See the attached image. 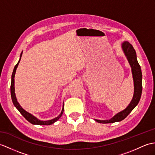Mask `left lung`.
<instances>
[{
    "label": "left lung",
    "mask_w": 155,
    "mask_h": 155,
    "mask_svg": "<svg viewBox=\"0 0 155 155\" xmlns=\"http://www.w3.org/2000/svg\"><path fill=\"white\" fill-rule=\"evenodd\" d=\"M122 49L126 55L127 58L130 65L131 67V71L133 74V78L134 81V94L133 99L129 106L124 110L121 112L117 114L116 116L109 120H95L96 121L100 124H110L114 122L120 121L124 120L128 115L131 113V111L135 108V107L137 105L142 93V73L141 67L137 59L136 52L131 44L128 41H125L122 44Z\"/></svg>",
    "instance_id": "8db88e82"
}]
</instances>
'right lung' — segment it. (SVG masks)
I'll list each match as a JSON object with an SVG mask.
<instances>
[{
  "mask_svg": "<svg viewBox=\"0 0 155 155\" xmlns=\"http://www.w3.org/2000/svg\"><path fill=\"white\" fill-rule=\"evenodd\" d=\"M21 54L20 55V58L18 62L16 64L15 67L14 68V70L12 72V79H11V85H10V93H11V98H12V102L14 104V106H15L16 108L18 109L20 111V113L22 115V116L25 117L26 120H28L29 122H30L31 124H34V125H51L53 123H55V121H57V120L62 116V114L63 113V110H64V106H63V109L62 111H61V113L59 115L58 117H57L53 119V120H48V121H40L38 119H37L35 117H34V116H32L31 114H30V113L27 112L26 111H25L22 107L20 106V105L19 104V103L17 102V100L16 98V95H15V92H14V76H15V73H16V70L18 67V63L20 62V61L21 59Z\"/></svg>",
  "mask_w": 155,
  "mask_h": 155,
  "instance_id": "add662e5",
  "label": "right lung"
}]
</instances>
